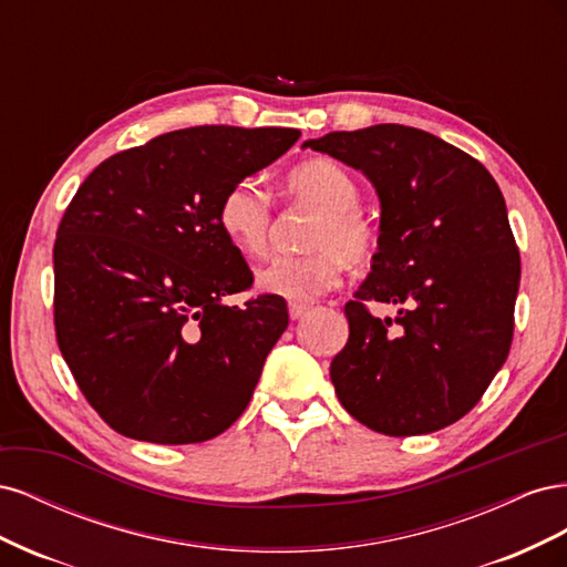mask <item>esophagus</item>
I'll return each instance as SVG.
<instances>
[{"instance_id":"1","label":"esophagus","mask_w":567,"mask_h":567,"mask_svg":"<svg viewBox=\"0 0 567 567\" xmlns=\"http://www.w3.org/2000/svg\"><path fill=\"white\" fill-rule=\"evenodd\" d=\"M307 312V305H302V302H290L288 305V315H290V319H300L302 315Z\"/></svg>"}]
</instances>
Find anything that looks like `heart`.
Returning <instances> with one entry per match:
<instances>
[{
    "label": "heart",
    "instance_id": "obj_1",
    "mask_svg": "<svg viewBox=\"0 0 567 567\" xmlns=\"http://www.w3.org/2000/svg\"><path fill=\"white\" fill-rule=\"evenodd\" d=\"M286 192L321 213L310 231V255H277L257 269V288L293 302L315 300L338 286L342 267L367 265L379 244L371 219L359 210L362 192L346 167L315 158L293 167ZM217 225L229 246L248 257L262 255L271 234V200L255 179L231 184L217 208Z\"/></svg>",
    "mask_w": 567,
    "mask_h": 567
}]
</instances>
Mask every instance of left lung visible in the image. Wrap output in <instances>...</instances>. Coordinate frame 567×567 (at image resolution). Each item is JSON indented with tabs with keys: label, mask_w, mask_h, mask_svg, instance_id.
I'll return each instance as SVG.
<instances>
[{
	"label": "left lung",
	"mask_w": 567,
	"mask_h": 567,
	"mask_svg": "<svg viewBox=\"0 0 567 567\" xmlns=\"http://www.w3.org/2000/svg\"><path fill=\"white\" fill-rule=\"evenodd\" d=\"M307 146L359 169L381 200L379 252L346 305L350 338L331 362L338 400L375 433L442 431L477 404L511 350L520 255L499 186L416 127L329 132ZM369 299L400 303L401 317L373 318Z\"/></svg>",
	"instance_id": "8db88e82"
}]
</instances>
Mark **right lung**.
<instances>
[{
  "mask_svg": "<svg viewBox=\"0 0 567 567\" xmlns=\"http://www.w3.org/2000/svg\"><path fill=\"white\" fill-rule=\"evenodd\" d=\"M288 127H186L115 153L82 182L54 244V321L68 369L113 431L213 440L244 414L288 326L217 225L227 188L298 142Z\"/></svg>",
  "mask_w": 567,
  "mask_h": 567,
  "instance_id": "add662e5",
  "label": "right lung"
}]
</instances>
